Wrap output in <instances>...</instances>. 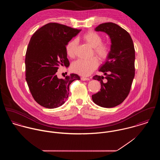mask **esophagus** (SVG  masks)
Wrapping results in <instances>:
<instances>
[{"label":"esophagus","instance_id":"obj_1","mask_svg":"<svg viewBox=\"0 0 160 160\" xmlns=\"http://www.w3.org/2000/svg\"><path fill=\"white\" fill-rule=\"evenodd\" d=\"M81 79L82 81H89V80H90L89 78H85V77H81Z\"/></svg>","mask_w":160,"mask_h":160}]
</instances>
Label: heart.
Returning <instances> with one entry per match:
<instances>
[{
  "mask_svg": "<svg viewBox=\"0 0 160 160\" xmlns=\"http://www.w3.org/2000/svg\"><path fill=\"white\" fill-rule=\"evenodd\" d=\"M83 39L93 48V53L102 60H106L111 52L110 46L105 42H102V36L95 31H89L82 36ZM78 45V41L76 39L69 41L65 47L66 53L70 58L75 55ZM98 66V62L97 58L93 57L89 60L79 59L74 62L71 67V70L79 75L88 76L91 74L93 71Z\"/></svg>",
  "mask_w": 160,
  "mask_h": 160,
  "instance_id": "1",
  "label": "heart"
}]
</instances>
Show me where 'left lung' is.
<instances>
[{
    "label": "left lung",
    "instance_id": "obj_1",
    "mask_svg": "<svg viewBox=\"0 0 160 160\" xmlns=\"http://www.w3.org/2000/svg\"><path fill=\"white\" fill-rule=\"evenodd\" d=\"M95 30L106 32L111 39V52L99 69L106 75H95L93 79L100 82L101 89L92 95L93 102L104 108L121 104L128 97L135 76V49L132 39L125 29L115 23L99 24Z\"/></svg>",
    "mask_w": 160,
    "mask_h": 160
}]
</instances>
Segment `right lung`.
<instances>
[{
	"label": "right lung",
	"mask_w": 160,
	"mask_h": 160,
	"mask_svg": "<svg viewBox=\"0 0 160 160\" xmlns=\"http://www.w3.org/2000/svg\"><path fill=\"white\" fill-rule=\"evenodd\" d=\"M81 30L59 23L46 24L37 30L28 46L26 58V81L35 101L47 108L62 105L68 97L69 87L76 74L59 79L57 72L69 65L65 47Z\"/></svg>",
	"instance_id": "add662e5"
}]
</instances>
